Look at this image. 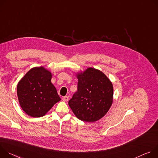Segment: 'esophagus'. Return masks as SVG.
Returning <instances> with one entry per match:
<instances>
[{
  "instance_id": "1",
  "label": "esophagus",
  "mask_w": 158,
  "mask_h": 158,
  "mask_svg": "<svg viewBox=\"0 0 158 158\" xmlns=\"http://www.w3.org/2000/svg\"><path fill=\"white\" fill-rule=\"evenodd\" d=\"M69 100V96L68 95H66V96H64L63 97V100L64 101V102H66Z\"/></svg>"
}]
</instances>
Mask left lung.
<instances>
[{
  "label": "left lung",
  "mask_w": 158,
  "mask_h": 158,
  "mask_svg": "<svg viewBox=\"0 0 158 158\" xmlns=\"http://www.w3.org/2000/svg\"><path fill=\"white\" fill-rule=\"evenodd\" d=\"M78 90L68 102L80 120L94 122L102 118L113 102L114 89L110 80L98 69L89 68L77 74Z\"/></svg>",
  "instance_id": "8db88e82"
}]
</instances>
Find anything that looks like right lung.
I'll return each mask as SVG.
<instances>
[{
    "label": "right lung",
    "instance_id": "obj_1",
    "mask_svg": "<svg viewBox=\"0 0 158 158\" xmlns=\"http://www.w3.org/2000/svg\"><path fill=\"white\" fill-rule=\"evenodd\" d=\"M52 74L43 66L34 67L21 78L17 94L22 109L32 117L44 116L61 100L51 80Z\"/></svg>",
    "mask_w": 158,
    "mask_h": 158
}]
</instances>
